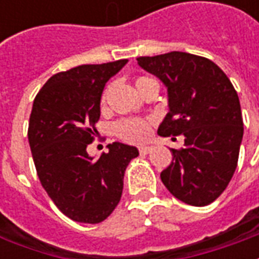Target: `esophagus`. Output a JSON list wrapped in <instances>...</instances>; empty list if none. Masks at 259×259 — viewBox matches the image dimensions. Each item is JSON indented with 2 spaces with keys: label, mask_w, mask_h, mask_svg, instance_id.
Here are the masks:
<instances>
[{
  "label": "esophagus",
  "mask_w": 259,
  "mask_h": 259,
  "mask_svg": "<svg viewBox=\"0 0 259 259\" xmlns=\"http://www.w3.org/2000/svg\"><path fill=\"white\" fill-rule=\"evenodd\" d=\"M139 151H140V154H143V155H146V154H148V152L152 151V147L151 146H141L140 148H139Z\"/></svg>",
  "instance_id": "esophagus-1"
}]
</instances>
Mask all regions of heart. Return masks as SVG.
I'll return each mask as SVG.
<instances>
[{
  "label": "heart",
  "mask_w": 259,
  "mask_h": 259,
  "mask_svg": "<svg viewBox=\"0 0 259 259\" xmlns=\"http://www.w3.org/2000/svg\"><path fill=\"white\" fill-rule=\"evenodd\" d=\"M147 79L148 77H139L136 80V85ZM116 133L123 140L140 143V141L146 140L147 136L150 135V123L143 119H127V120H123L116 124Z\"/></svg>",
  "instance_id": "b5f03b06"
}]
</instances>
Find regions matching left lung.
<instances>
[{"label":"left lung","instance_id":"8db88e82","mask_svg":"<svg viewBox=\"0 0 259 259\" xmlns=\"http://www.w3.org/2000/svg\"><path fill=\"white\" fill-rule=\"evenodd\" d=\"M137 64L168 93L158 135L185 136L182 150L170 148L174 159L161 172L162 183L189 205L211 204L233 176L244 133L233 84L217 64L189 53L140 57Z\"/></svg>","mask_w":259,"mask_h":259}]
</instances>
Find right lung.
Listing matches in <instances>:
<instances>
[{
    "label": "right lung",
    "instance_id": "right-lung-1",
    "mask_svg": "<svg viewBox=\"0 0 259 259\" xmlns=\"http://www.w3.org/2000/svg\"><path fill=\"white\" fill-rule=\"evenodd\" d=\"M126 64L81 65L54 74L33 102L27 137L38 179L59 211L76 222L100 223L112 213L124 170L139 155L135 146L119 141L98 158L87 154L105 83Z\"/></svg>",
    "mask_w": 259,
    "mask_h": 259
}]
</instances>
